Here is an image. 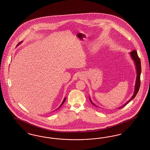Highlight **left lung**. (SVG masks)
Listing matches in <instances>:
<instances>
[{"instance_id": "obj_1", "label": "left lung", "mask_w": 150, "mask_h": 150, "mask_svg": "<svg viewBox=\"0 0 150 150\" xmlns=\"http://www.w3.org/2000/svg\"><path fill=\"white\" fill-rule=\"evenodd\" d=\"M130 54L131 56L132 57V60H133L134 62V65H135V67H136V73H137V76H136V83H135V86H134V91L133 93V96L131 97V98L127 101V102L125 103L123 106H121L118 109H120V108H123L124 106L126 105L129 102L131 101L134 98V97L136 96L137 93L138 92V90L139 89L140 87V83H141V81H140V76H141V60L139 59V58L138 57V54H137V52L136 50H133L130 52ZM89 99L90 101L93 105H94L96 107V105L91 100V98L89 96Z\"/></svg>"}]
</instances>
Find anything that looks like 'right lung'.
<instances>
[{"mask_svg":"<svg viewBox=\"0 0 150 150\" xmlns=\"http://www.w3.org/2000/svg\"><path fill=\"white\" fill-rule=\"evenodd\" d=\"M22 41H21V42H19V43H18V45H17V46H18V45H20V44H21V43H22ZM66 98H64V100H63V101H62V103H61V105H60V107H59V108H57V109H59V108H60V107H61V106H62V104H64V102H65V100H66Z\"/></svg>","mask_w":150,"mask_h":150,"instance_id":"obj_1","label":"right lung"}]
</instances>
